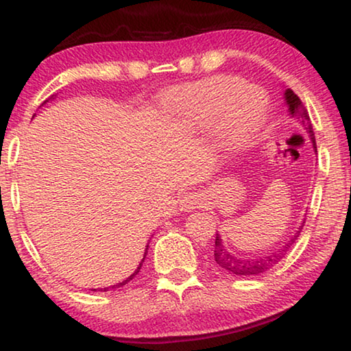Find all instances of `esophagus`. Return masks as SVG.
Returning a JSON list of instances; mask_svg holds the SVG:
<instances>
[{"label": "esophagus", "mask_w": 351, "mask_h": 351, "mask_svg": "<svg viewBox=\"0 0 351 351\" xmlns=\"http://www.w3.org/2000/svg\"><path fill=\"white\" fill-rule=\"evenodd\" d=\"M202 202H203V199H202V195H199V193L189 192L181 199V209H184V210L197 209V208H199Z\"/></svg>", "instance_id": "34e87169"}]
</instances>
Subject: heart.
<instances>
[{
  "instance_id": "b5f03b06",
  "label": "heart",
  "mask_w": 351,
  "mask_h": 351,
  "mask_svg": "<svg viewBox=\"0 0 351 351\" xmlns=\"http://www.w3.org/2000/svg\"><path fill=\"white\" fill-rule=\"evenodd\" d=\"M184 108L191 109L199 123H210L221 110V130L226 147L245 148L263 130L269 117V99L259 88L245 81L217 76L189 84L175 92Z\"/></svg>"
}]
</instances>
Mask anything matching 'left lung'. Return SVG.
<instances>
[{
  "instance_id": "left-lung-1",
  "label": "left lung",
  "mask_w": 351,
  "mask_h": 351,
  "mask_svg": "<svg viewBox=\"0 0 351 351\" xmlns=\"http://www.w3.org/2000/svg\"><path fill=\"white\" fill-rule=\"evenodd\" d=\"M285 98H286V103L289 106V112L292 114V117H297V119L302 120V123L306 126V130H308V132L311 134V141H313L314 148L317 149L313 125H311L309 114L303 106L302 99H300L295 95V93L291 90V88H287V90L285 92ZM304 221H306V219L303 220V223L298 226L295 234H293L291 241L286 243L285 248H281V252L270 253V254H265V256H256V258H239V256L230 253L226 250V247L223 245V242H221L220 236L215 234V245H214L215 264L219 265L221 270L228 271V274L237 275V276H256L259 274H264V271L271 269V267L280 263V261L285 258L287 250L292 247V243L297 241L300 232H302L303 226H304Z\"/></svg>"
}]
</instances>
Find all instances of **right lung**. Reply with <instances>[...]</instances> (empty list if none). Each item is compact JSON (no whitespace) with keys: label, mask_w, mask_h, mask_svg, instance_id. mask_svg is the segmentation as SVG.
I'll use <instances>...</instances> for the list:
<instances>
[{"label":"right lung","mask_w":351,"mask_h":351,"mask_svg":"<svg viewBox=\"0 0 351 351\" xmlns=\"http://www.w3.org/2000/svg\"><path fill=\"white\" fill-rule=\"evenodd\" d=\"M48 101V99H45V101H43V103H47ZM148 247V245H147ZM148 250V248H147ZM147 250H145V254H143V259H142V263L141 264H138V267H137V269H136V271H134V274H132L131 276H128L126 278V280L123 281V282H119V285H114L112 287H104V289H99V291H109V289H115V287H120V286H125V285H128V282H130L131 280H132V278H134L137 274H138V271H141V269H142V264H143V261H145V256H147ZM93 291H97V289H93Z\"/></svg>","instance_id":"1"}]
</instances>
